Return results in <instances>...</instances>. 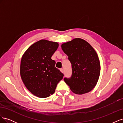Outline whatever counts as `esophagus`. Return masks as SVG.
Listing matches in <instances>:
<instances>
[{"instance_id":"obj_1","label":"esophagus","mask_w":123,"mask_h":123,"mask_svg":"<svg viewBox=\"0 0 123 123\" xmlns=\"http://www.w3.org/2000/svg\"><path fill=\"white\" fill-rule=\"evenodd\" d=\"M60 71H61V72L64 73V70H63L62 69H60Z\"/></svg>"}]
</instances>
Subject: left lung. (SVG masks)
<instances>
[{
    "label": "left lung",
    "instance_id": "8db88e82",
    "mask_svg": "<svg viewBox=\"0 0 123 123\" xmlns=\"http://www.w3.org/2000/svg\"><path fill=\"white\" fill-rule=\"evenodd\" d=\"M61 47L68 56L72 68V76L65 78V83L76 94L91 91L97 84L100 72V62L95 50L79 38L62 43Z\"/></svg>",
    "mask_w": 123,
    "mask_h": 123
}]
</instances>
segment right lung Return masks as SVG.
Returning a JSON list of instances; mask_svg holds the SVG:
<instances>
[{
	"mask_svg": "<svg viewBox=\"0 0 123 123\" xmlns=\"http://www.w3.org/2000/svg\"><path fill=\"white\" fill-rule=\"evenodd\" d=\"M58 47L56 42L42 39L29 47L22 56L21 80L28 90L37 97L46 98L53 94L64 76L51 59Z\"/></svg>",
	"mask_w": 123,
	"mask_h": 123,
	"instance_id": "right-lung-1",
	"label": "right lung"
}]
</instances>
